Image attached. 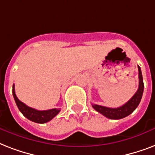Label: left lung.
Segmentation results:
<instances>
[{
  "label": "left lung",
  "instance_id": "8db88e82",
  "mask_svg": "<svg viewBox=\"0 0 155 155\" xmlns=\"http://www.w3.org/2000/svg\"><path fill=\"white\" fill-rule=\"evenodd\" d=\"M137 68H138L139 86H138V89L136 93L133 96L132 98L129 101L126 102L125 104H123L119 108H108V107L98 105V104H92V107L95 110H97L98 113H101L102 115H104L107 118L114 119V120L121 119V118L125 117L131 114L139 104L142 94H143V90H144V84H143L141 68L139 66H137Z\"/></svg>",
  "mask_w": 155,
  "mask_h": 155
}]
</instances>
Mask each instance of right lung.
Returning <instances> with one entry per match:
<instances>
[{
    "label": "right lung",
    "mask_w": 155,
    "mask_h": 155,
    "mask_svg": "<svg viewBox=\"0 0 155 155\" xmlns=\"http://www.w3.org/2000/svg\"><path fill=\"white\" fill-rule=\"evenodd\" d=\"M13 96L14 100H15L16 104L18 106V109L20 110L21 113H22L24 117H25L31 121H34V122L41 123V124L48 122L60 112V108H51V109H48V110L39 111L35 109V108H30L26 104H25L23 102L19 101V99L17 97L15 94L14 84L13 85Z\"/></svg>",
    "instance_id": "add662e5"
}]
</instances>
